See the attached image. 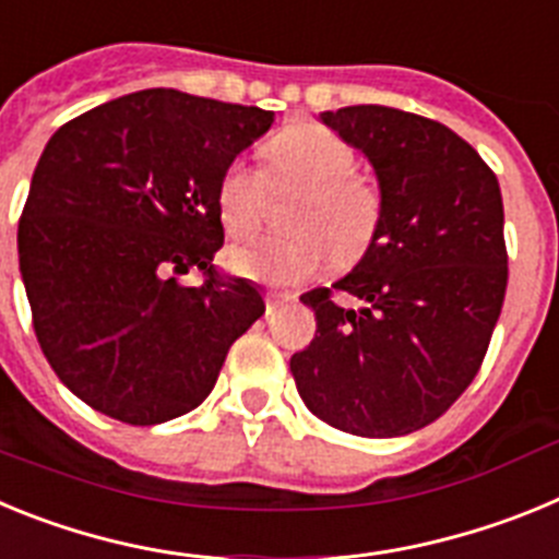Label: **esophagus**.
<instances>
[{
    "mask_svg": "<svg viewBox=\"0 0 559 559\" xmlns=\"http://www.w3.org/2000/svg\"><path fill=\"white\" fill-rule=\"evenodd\" d=\"M296 296L294 294H280V290H269L265 294V305H269V313H276L280 308H285V305L294 302Z\"/></svg>",
    "mask_w": 559,
    "mask_h": 559,
    "instance_id": "1",
    "label": "esophagus"
}]
</instances>
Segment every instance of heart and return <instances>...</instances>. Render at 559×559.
<instances>
[{"instance_id": "obj_1", "label": "heart", "mask_w": 559, "mask_h": 559, "mask_svg": "<svg viewBox=\"0 0 559 559\" xmlns=\"http://www.w3.org/2000/svg\"><path fill=\"white\" fill-rule=\"evenodd\" d=\"M265 170L231 162L218 181V215L231 237L263 224L269 199L296 195L285 212V237H254L229 251L243 280L294 288L338 265L358 263L378 237L383 192L355 170V151L328 128L290 126L265 147Z\"/></svg>"}]
</instances>
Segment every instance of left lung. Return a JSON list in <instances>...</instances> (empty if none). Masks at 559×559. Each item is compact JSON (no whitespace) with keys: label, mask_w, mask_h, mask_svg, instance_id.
<instances>
[{"label":"left lung","mask_w":559,"mask_h":559,"mask_svg":"<svg viewBox=\"0 0 559 559\" xmlns=\"http://www.w3.org/2000/svg\"><path fill=\"white\" fill-rule=\"evenodd\" d=\"M367 153L383 221L353 274L302 302L316 335L290 372L305 406L355 437H403L431 426L481 369L507 294L503 204L496 173L451 128L389 106L322 114Z\"/></svg>","instance_id":"8db88e82"}]
</instances>
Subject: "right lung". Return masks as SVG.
<instances>
[{
	"label": "right lung",
	"mask_w": 559,
	"mask_h": 559,
	"mask_svg": "<svg viewBox=\"0 0 559 559\" xmlns=\"http://www.w3.org/2000/svg\"><path fill=\"white\" fill-rule=\"evenodd\" d=\"M274 111L145 88L52 133L19 218V269L44 358L63 386L128 426L192 412L265 313L224 280L221 173ZM207 280L187 289L176 273Z\"/></svg>",
	"instance_id": "right-lung-1"
}]
</instances>
